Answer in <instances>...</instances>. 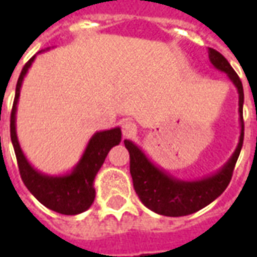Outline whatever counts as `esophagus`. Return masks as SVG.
I'll list each match as a JSON object with an SVG mask.
<instances>
[{
    "label": "esophagus",
    "instance_id": "1",
    "mask_svg": "<svg viewBox=\"0 0 257 257\" xmlns=\"http://www.w3.org/2000/svg\"><path fill=\"white\" fill-rule=\"evenodd\" d=\"M122 135L123 138H131V136H134L135 134H136V125H135L132 121H125V122L122 123Z\"/></svg>",
    "mask_w": 257,
    "mask_h": 257
}]
</instances>
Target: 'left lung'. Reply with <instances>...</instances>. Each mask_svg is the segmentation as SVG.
Wrapping results in <instances>:
<instances>
[{
  "label": "left lung",
  "mask_w": 257,
  "mask_h": 257,
  "mask_svg": "<svg viewBox=\"0 0 257 257\" xmlns=\"http://www.w3.org/2000/svg\"><path fill=\"white\" fill-rule=\"evenodd\" d=\"M210 63L219 71L227 74L238 92V112L241 134L235 151L230 160L213 175L205 176L198 180H180L171 176L164 169L158 168L150 158L146 156L139 146L131 140H125V147L128 149L131 157V176L134 180V187L140 201L149 209L158 215L178 216L191 215L202 209L212 201H215L227 189L232 176L243 143V88L241 79L234 71V68L227 62V59L212 48H208Z\"/></svg>",
  "instance_id": "obj_1"
}]
</instances>
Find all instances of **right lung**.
I'll return each instance as SVG.
<instances>
[{"label": "right lung", "instance_id": "add662e5", "mask_svg": "<svg viewBox=\"0 0 257 257\" xmlns=\"http://www.w3.org/2000/svg\"><path fill=\"white\" fill-rule=\"evenodd\" d=\"M44 51H40L38 53ZM34 59L36 56H33L25 64V67L20 73L18 84H16L14 107L11 112V140L14 145L16 160H18L20 176L29 191L47 208L62 215H78L89 209L90 205L93 204V199H95L93 180H95L96 173L99 172V169L103 165L108 151L111 150L114 146L119 145L121 128L117 126L108 131L96 132L89 139L84 154L71 172L59 175V176H51V175H45L37 171L36 168L27 161L25 153L22 151V147L19 145L18 135H16V110H18L20 88Z\"/></svg>", "mask_w": 257, "mask_h": 257}]
</instances>
